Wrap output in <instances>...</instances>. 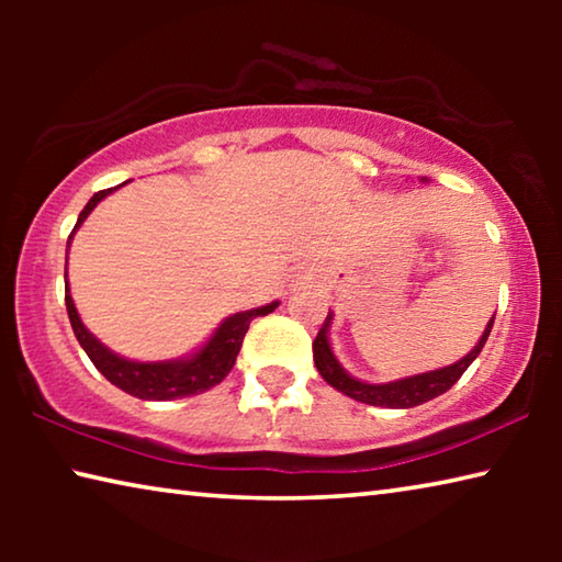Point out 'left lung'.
Instances as JSON below:
<instances>
[{"mask_svg": "<svg viewBox=\"0 0 562 562\" xmlns=\"http://www.w3.org/2000/svg\"><path fill=\"white\" fill-rule=\"evenodd\" d=\"M493 319H496V315L491 317L486 329H483L479 345H475L463 359L453 361V364H449V367L434 369V372L396 379V382H386V384L359 382V379L347 374V369L339 364L335 351H331V345H329L331 315H327L325 325H322V329L317 331V339L312 341V355H315V367L322 374V379H325L329 386H335L337 392L357 398V402L369 404V406L412 408V406H418L424 402H431V398H436V396H441L443 392H449L456 382H459L461 374L471 367V361L481 355L483 345H486L491 327H493Z\"/></svg>", "mask_w": 562, "mask_h": 562, "instance_id": "obj_1", "label": "left lung"}]
</instances>
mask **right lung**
I'll return each mask as SVG.
<instances>
[{
	"label": "right lung",
	"mask_w": 562,
	"mask_h": 562,
	"mask_svg": "<svg viewBox=\"0 0 562 562\" xmlns=\"http://www.w3.org/2000/svg\"><path fill=\"white\" fill-rule=\"evenodd\" d=\"M116 188H106V190H99V193H93L87 207L79 213V221H76L74 231L69 235V245H71L74 233L79 231L81 223L87 221L93 207H97L103 198L113 193ZM64 280H66V272H64ZM64 300H66V312H69L74 335L79 339L83 351L89 355V359L93 361V367H97L113 386H119L121 392H126L136 398H146V402H173V398L203 394L215 384H221L223 379L231 374V369L237 359V351L243 347L245 331L250 329V322L255 317L270 315V312L280 304V302H270L265 304V307L237 312V315L227 317L223 325L215 329V335L190 357L168 359V361H133V359H123L119 355H113L109 347H103L101 341L93 337L87 327H83L79 312H76V304L71 300L69 280H66V288H64Z\"/></svg>",
	"instance_id": "add662e5"
}]
</instances>
